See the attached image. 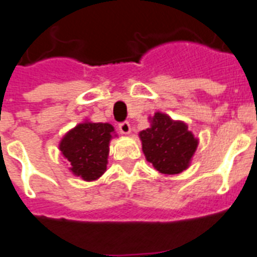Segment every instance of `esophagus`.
Segmentation results:
<instances>
[{"label":"esophagus","instance_id":"34e87169","mask_svg":"<svg viewBox=\"0 0 257 257\" xmlns=\"http://www.w3.org/2000/svg\"><path fill=\"white\" fill-rule=\"evenodd\" d=\"M118 131L122 133V135H129L131 133V124L128 121H122L118 124Z\"/></svg>","mask_w":257,"mask_h":257}]
</instances>
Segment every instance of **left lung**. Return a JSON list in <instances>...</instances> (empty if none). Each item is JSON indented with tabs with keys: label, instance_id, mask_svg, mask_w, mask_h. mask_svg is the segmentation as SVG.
I'll return each mask as SVG.
<instances>
[{
	"label": "left lung",
	"instance_id": "8db88e82",
	"mask_svg": "<svg viewBox=\"0 0 257 257\" xmlns=\"http://www.w3.org/2000/svg\"><path fill=\"white\" fill-rule=\"evenodd\" d=\"M149 120L150 128L140 132L146 161L165 175H175L188 169L198 140L189 132L187 124L175 121L162 112Z\"/></svg>",
	"mask_w": 257,
	"mask_h": 257
}]
</instances>
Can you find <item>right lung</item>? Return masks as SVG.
<instances>
[{"instance_id":"obj_1","label":"right lung","mask_w":257,"mask_h":257,"mask_svg":"<svg viewBox=\"0 0 257 257\" xmlns=\"http://www.w3.org/2000/svg\"><path fill=\"white\" fill-rule=\"evenodd\" d=\"M115 129L108 122L85 121L69 131L60 142V150L69 161V170L86 182L104 174L108 163L109 141Z\"/></svg>"}]
</instances>
